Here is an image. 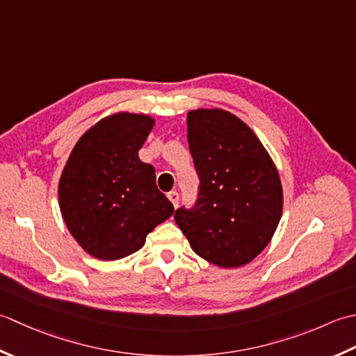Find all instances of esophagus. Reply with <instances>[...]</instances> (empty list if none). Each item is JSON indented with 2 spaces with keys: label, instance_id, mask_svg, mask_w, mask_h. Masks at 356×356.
<instances>
[{
  "label": "esophagus",
  "instance_id": "34e87169",
  "mask_svg": "<svg viewBox=\"0 0 356 356\" xmlns=\"http://www.w3.org/2000/svg\"><path fill=\"white\" fill-rule=\"evenodd\" d=\"M168 198L172 201V204H173V207H178V201H179V195H178V192H175V191H172V192H169V195H168Z\"/></svg>",
  "mask_w": 356,
  "mask_h": 356
}]
</instances>
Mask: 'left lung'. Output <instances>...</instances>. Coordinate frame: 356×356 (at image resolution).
Here are the masks:
<instances>
[{"instance_id":"1","label":"left lung","mask_w":356,"mask_h":356,"mask_svg":"<svg viewBox=\"0 0 356 356\" xmlns=\"http://www.w3.org/2000/svg\"><path fill=\"white\" fill-rule=\"evenodd\" d=\"M187 141L200 177L198 200L173 218L192 250L224 269L264 250L282 213V186L270 155L244 121L222 108L187 113Z\"/></svg>"}]
</instances>
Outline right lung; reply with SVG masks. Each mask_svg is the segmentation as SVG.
Returning a JSON list of instances; mask_svg holds the SVG:
<instances>
[{"mask_svg": "<svg viewBox=\"0 0 356 356\" xmlns=\"http://www.w3.org/2000/svg\"><path fill=\"white\" fill-rule=\"evenodd\" d=\"M154 124L143 113L108 115L79 138L64 165L58 184L63 220L98 259L140 250L147 234L173 213L158 191L154 165L138 156Z\"/></svg>", "mask_w": 356, "mask_h": 356, "instance_id": "obj_1", "label": "right lung"}]
</instances>
